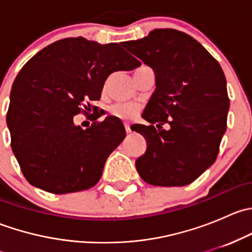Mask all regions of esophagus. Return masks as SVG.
Wrapping results in <instances>:
<instances>
[{
  "label": "esophagus",
  "instance_id": "1",
  "mask_svg": "<svg viewBox=\"0 0 252 252\" xmlns=\"http://www.w3.org/2000/svg\"><path fill=\"white\" fill-rule=\"evenodd\" d=\"M124 128H126V133H130V124L129 123H124Z\"/></svg>",
  "mask_w": 252,
  "mask_h": 252
}]
</instances>
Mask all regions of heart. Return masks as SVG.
<instances>
[{
    "label": "heart",
    "mask_w": 252,
    "mask_h": 252,
    "mask_svg": "<svg viewBox=\"0 0 252 252\" xmlns=\"http://www.w3.org/2000/svg\"><path fill=\"white\" fill-rule=\"evenodd\" d=\"M139 107L134 103H116V105L111 106L110 113L113 117L121 119H129L138 112Z\"/></svg>",
    "instance_id": "obj_1"
}]
</instances>
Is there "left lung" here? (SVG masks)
I'll return each mask as SVG.
<instances>
[{"mask_svg": "<svg viewBox=\"0 0 252 252\" xmlns=\"http://www.w3.org/2000/svg\"><path fill=\"white\" fill-rule=\"evenodd\" d=\"M122 45L156 74V90L142 112L151 124L134 126L147 144L136 171L156 187L190 184L216 161L227 129L224 73L200 42L179 30L155 29Z\"/></svg>", "mask_w": 252, "mask_h": 252, "instance_id": "obj_1", "label": "left lung"}]
</instances>
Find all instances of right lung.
<instances>
[{"label":"right lung","mask_w":252,"mask_h":252,"mask_svg":"<svg viewBox=\"0 0 252 252\" xmlns=\"http://www.w3.org/2000/svg\"><path fill=\"white\" fill-rule=\"evenodd\" d=\"M140 64L118 44L101 45L81 36L58 40L25 63L12 86L7 126L13 154L30 184L52 194L97 184L126 129L117 117L94 122L88 129L75 126L73 118L88 116L108 75Z\"/></svg>","instance_id":"right-lung-1"}]
</instances>
